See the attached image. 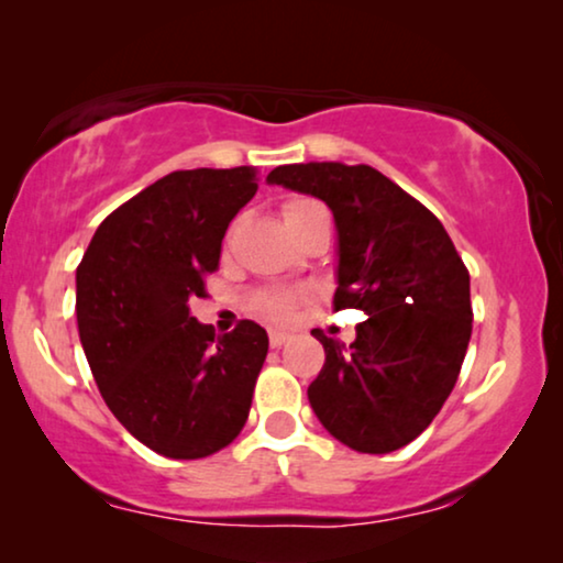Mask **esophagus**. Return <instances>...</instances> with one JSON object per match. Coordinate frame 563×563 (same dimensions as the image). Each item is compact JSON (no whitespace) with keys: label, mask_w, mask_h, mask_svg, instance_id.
<instances>
[{"label":"esophagus","mask_w":563,"mask_h":563,"mask_svg":"<svg viewBox=\"0 0 563 563\" xmlns=\"http://www.w3.org/2000/svg\"><path fill=\"white\" fill-rule=\"evenodd\" d=\"M287 341H289V335L284 333V330H272V333H268V343H272V349H282Z\"/></svg>","instance_id":"obj_1"}]
</instances>
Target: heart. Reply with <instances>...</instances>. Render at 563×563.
Segmentation results:
<instances>
[{
	"instance_id": "1",
	"label": "heart",
	"mask_w": 563,
	"mask_h": 563,
	"mask_svg": "<svg viewBox=\"0 0 563 563\" xmlns=\"http://www.w3.org/2000/svg\"><path fill=\"white\" fill-rule=\"evenodd\" d=\"M318 210H325L320 202H314V199H305V197H297V199H289L287 205H284V222H297L307 218V214L318 212ZM310 297V291L307 289H276V291H264V295L256 297V310L264 314V318H272V320H289L291 312H295V307L299 302H305V299Z\"/></svg>"
}]
</instances>
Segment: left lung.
<instances>
[{"label":"left lung","mask_w":563,"mask_h":563,"mask_svg":"<svg viewBox=\"0 0 563 563\" xmlns=\"http://www.w3.org/2000/svg\"><path fill=\"white\" fill-rule=\"evenodd\" d=\"M268 184L312 195L338 230L335 310L368 318L325 349L307 389L322 428L361 453H391L426 430L459 379L472 338L468 272L441 220L376 168L338 161L276 166Z\"/></svg>","instance_id":"1"}]
</instances>
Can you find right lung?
Here are the masks:
<instances>
[{"mask_svg": "<svg viewBox=\"0 0 563 563\" xmlns=\"http://www.w3.org/2000/svg\"><path fill=\"white\" fill-rule=\"evenodd\" d=\"M256 168L174 172L97 228L76 268V322L107 407L166 459L233 443L268 353L253 320L233 333L191 318L220 264L230 220L256 195Z\"/></svg>", "mask_w": 563, "mask_h": 563, "instance_id": "obj_1", "label": "right lung"}]
</instances>
